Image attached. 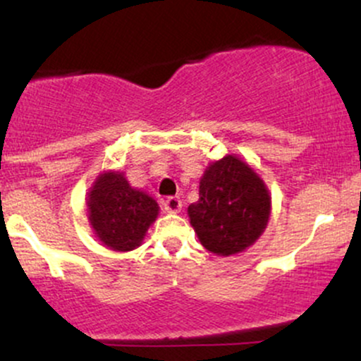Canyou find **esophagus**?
Returning a JSON list of instances; mask_svg holds the SVG:
<instances>
[{"label":"esophagus","mask_w":361,"mask_h":361,"mask_svg":"<svg viewBox=\"0 0 361 361\" xmlns=\"http://www.w3.org/2000/svg\"><path fill=\"white\" fill-rule=\"evenodd\" d=\"M164 210L169 214H178L181 210V200L178 197H168L166 200L163 202Z\"/></svg>","instance_id":"34e87169"}]
</instances>
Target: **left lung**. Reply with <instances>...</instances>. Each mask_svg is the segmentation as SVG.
Here are the masks:
<instances>
[{
    "label": "left lung",
    "mask_w": 361,
    "mask_h": 361,
    "mask_svg": "<svg viewBox=\"0 0 361 361\" xmlns=\"http://www.w3.org/2000/svg\"><path fill=\"white\" fill-rule=\"evenodd\" d=\"M198 202L188 207L190 224L205 250L219 256L241 252L267 229L271 197L255 169L238 156L205 169Z\"/></svg>",
    "instance_id": "1"
}]
</instances>
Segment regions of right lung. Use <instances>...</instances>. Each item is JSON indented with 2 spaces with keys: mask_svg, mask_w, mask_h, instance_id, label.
<instances>
[{
  "mask_svg": "<svg viewBox=\"0 0 361 361\" xmlns=\"http://www.w3.org/2000/svg\"><path fill=\"white\" fill-rule=\"evenodd\" d=\"M86 205L94 234L114 251H132L140 246L159 214L154 198L130 186L118 171L102 173L97 178Z\"/></svg>",
  "mask_w": 361,
  "mask_h": 361,
  "instance_id": "obj_1",
  "label": "right lung"
}]
</instances>
